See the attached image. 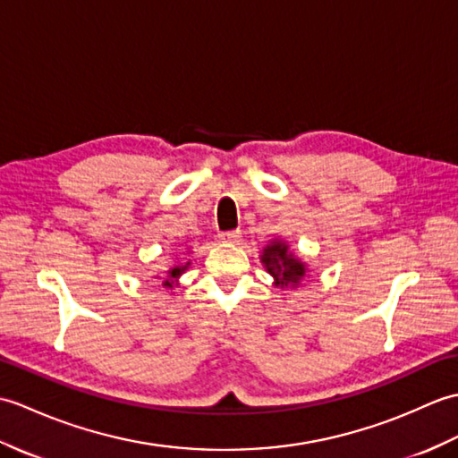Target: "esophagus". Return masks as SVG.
Returning a JSON list of instances; mask_svg holds the SVG:
<instances>
[{
	"instance_id": "obj_1",
	"label": "esophagus",
	"mask_w": 458,
	"mask_h": 458,
	"mask_svg": "<svg viewBox=\"0 0 458 458\" xmlns=\"http://www.w3.org/2000/svg\"><path fill=\"white\" fill-rule=\"evenodd\" d=\"M241 239V231H225L219 233V241L221 242H239Z\"/></svg>"
}]
</instances>
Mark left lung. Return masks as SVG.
I'll return each mask as SVG.
<instances>
[{
  "instance_id": "obj_1",
  "label": "left lung",
  "mask_w": 458,
  "mask_h": 458,
  "mask_svg": "<svg viewBox=\"0 0 458 458\" xmlns=\"http://www.w3.org/2000/svg\"><path fill=\"white\" fill-rule=\"evenodd\" d=\"M260 260L268 274H272L274 284L282 288H298L308 272L306 264L293 257L286 242L278 239L270 241V245L262 249Z\"/></svg>"
}]
</instances>
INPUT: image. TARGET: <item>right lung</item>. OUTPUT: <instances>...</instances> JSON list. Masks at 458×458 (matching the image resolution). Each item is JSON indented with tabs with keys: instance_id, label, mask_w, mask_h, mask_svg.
<instances>
[{
	"instance_id": "right-lung-1",
	"label": "right lung",
	"mask_w": 458,
	"mask_h": 458,
	"mask_svg": "<svg viewBox=\"0 0 458 458\" xmlns=\"http://www.w3.org/2000/svg\"><path fill=\"white\" fill-rule=\"evenodd\" d=\"M188 264L190 262H186V264H176V267H172L170 270H168V278L162 282V286H166V288H172L174 286V282L180 278V274H184V270L188 268Z\"/></svg>"
}]
</instances>
